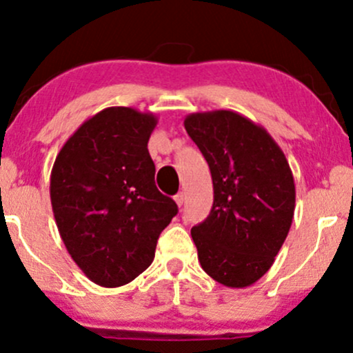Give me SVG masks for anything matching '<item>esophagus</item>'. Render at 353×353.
<instances>
[{"mask_svg": "<svg viewBox=\"0 0 353 353\" xmlns=\"http://www.w3.org/2000/svg\"><path fill=\"white\" fill-rule=\"evenodd\" d=\"M174 201H176V204L179 205V208H181V205L184 204V194H182V192L176 194V196H174Z\"/></svg>", "mask_w": 353, "mask_h": 353, "instance_id": "34e87169", "label": "esophagus"}]
</instances>
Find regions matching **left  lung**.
Returning <instances> with one entry per match:
<instances>
[{
  "mask_svg": "<svg viewBox=\"0 0 353 353\" xmlns=\"http://www.w3.org/2000/svg\"><path fill=\"white\" fill-rule=\"evenodd\" d=\"M184 128L214 184L208 219L190 229L197 257L214 281L244 289L272 267L292 225V171L272 136L239 112H194Z\"/></svg>",
  "mask_w": 353,
  "mask_h": 353,
  "instance_id": "obj_1",
  "label": "left lung"
}]
</instances>
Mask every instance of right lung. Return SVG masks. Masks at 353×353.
<instances>
[{"label": "right lung", "mask_w": 353, "mask_h": 353, "mask_svg": "<svg viewBox=\"0 0 353 353\" xmlns=\"http://www.w3.org/2000/svg\"><path fill=\"white\" fill-rule=\"evenodd\" d=\"M152 112L106 108L64 143L51 171L50 196L59 236L84 275L119 287L154 261L159 234L177 214L154 182L148 151Z\"/></svg>", "instance_id": "right-lung-1"}]
</instances>
